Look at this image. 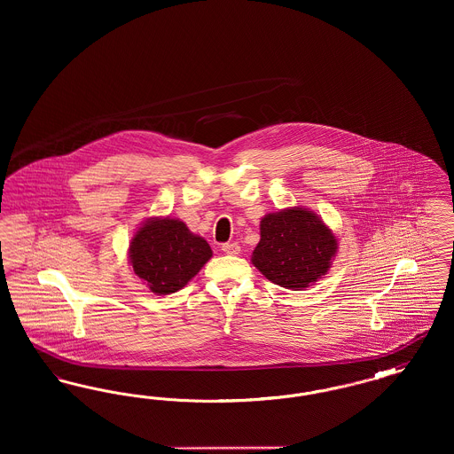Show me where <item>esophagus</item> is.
<instances>
[{
    "label": "esophagus",
    "instance_id": "1",
    "mask_svg": "<svg viewBox=\"0 0 454 454\" xmlns=\"http://www.w3.org/2000/svg\"><path fill=\"white\" fill-rule=\"evenodd\" d=\"M221 250L226 254V255H238L239 254V245L231 241V243H223L221 245Z\"/></svg>",
    "mask_w": 454,
    "mask_h": 454
}]
</instances>
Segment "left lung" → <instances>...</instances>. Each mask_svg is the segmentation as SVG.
<instances>
[{
  "label": "left lung",
  "instance_id": "1",
  "mask_svg": "<svg viewBox=\"0 0 454 454\" xmlns=\"http://www.w3.org/2000/svg\"><path fill=\"white\" fill-rule=\"evenodd\" d=\"M337 252L324 221L301 207L267 215L252 262L274 284L300 291L322 279Z\"/></svg>",
  "mask_w": 454,
  "mask_h": 454
}]
</instances>
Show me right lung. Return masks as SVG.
Returning <instances> with one entry per match:
<instances>
[{
    "instance_id": "1",
    "label": "right lung",
    "mask_w": 454,
    "mask_h": 454,
    "mask_svg": "<svg viewBox=\"0 0 454 454\" xmlns=\"http://www.w3.org/2000/svg\"><path fill=\"white\" fill-rule=\"evenodd\" d=\"M213 250L178 219H150L129 247L134 274L156 294L182 289L211 259Z\"/></svg>"
}]
</instances>
